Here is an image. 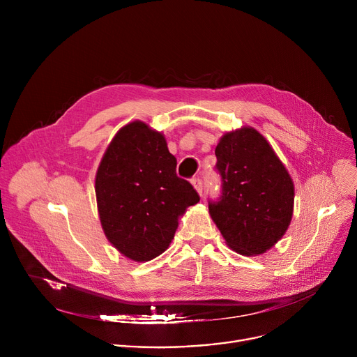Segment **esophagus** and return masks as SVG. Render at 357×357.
Masks as SVG:
<instances>
[{
  "mask_svg": "<svg viewBox=\"0 0 357 357\" xmlns=\"http://www.w3.org/2000/svg\"><path fill=\"white\" fill-rule=\"evenodd\" d=\"M192 185L193 188L196 189V192L202 196V192H203V185H202V179L200 178H193L192 179Z\"/></svg>",
  "mask_w": 357,
  "mask_h": 357,
  "instance_id": "34e87169",
  "label": "esophagus"
}]
</instances>
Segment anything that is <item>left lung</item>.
I'll return each mask as SVG.
<instances>
[{
  "instance_id": "obj_1",
  "label": "left lung",
  "mask_w": 357,
  "mask_h": 357,
  "mask_svg": "<svg viewBox=\"0 0 357 357\" xmlns=\"http://www.w3.org/2000/svg\"><path fill=\"white\" fill-rule=\"evenodd\" d=\"M215 154L222 196L209 213L226 244L241 256L264 254L288 230L295 189L275 151L252 127L222 135Z\"/></svg>"
}]
</instances>
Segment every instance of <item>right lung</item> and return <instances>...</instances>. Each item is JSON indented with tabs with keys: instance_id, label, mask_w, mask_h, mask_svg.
I'll use <instances>...</instances> for the list:
<instances>
[{
	"instance_id": "1",
	"label": "right lung",
	"mask_w": 357,
	"mask_h": 357,
	"mask_svg": "<svg viewBox=\"0 0 357 357\" xmlns=\"http://www.w3.org/2000/svg\"><path fill=\"white\" fill-rule=\"evenodd\" d=\"M101 227L124 257L144 263L171 244L179 219L199 195L176 176L165 135L135 120L121 127L96 172Z\"/></svg>"
}]
</instances>
